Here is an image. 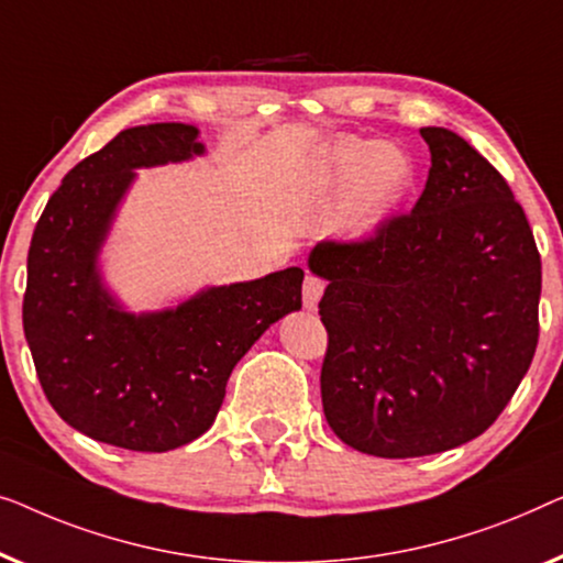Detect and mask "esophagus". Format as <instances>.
Masks as SVG:
<instances>
[{
	"label": "esophagus",
	"mask_w": 563,
	"mask_h": 563,
	"mask_svg": "<svg viewBox=\"0 0 563 563\" xmlns=\"http://www.w3.org/2000/svg\"><path fill=\"white\" fill-rule=\"evenodd\" d=\"M323 288H327V283L321 278H316V275H306L303 280V306L308 311H316V306H319V300L323 296Z\"/></svg>",
	"instance_id": "esophagus-1"
}]
</instances>
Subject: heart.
Returning <instances> with one entry per match:
<instances>
[{
  "label": "heart",
  "mask_w": 563,
  "mask_h": 563,
  "mask_svg": "<svg viewBox=\"0 0 563 563\" xmlns=\"http://www.w3.org/2000/svg\"><path fill=\"white\" fill-rule=\"evenodd\" d=\"M321 180L331 199H344V232L367 236L408 199L416 184V161L395 142L342 137L329 147Z\"/></svg>",
  "instance_id": "1"
}]
</instances>
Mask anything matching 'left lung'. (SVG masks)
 Wrapping results in <instances>:
<instances>
[{"instance_id":"1","label":"left lung","mask_w":563,"mask_h":563,"mask_svg":"<svg viewBox=\"0 0 563 563\" xmlns=\"http://www.w3.org/2000/svg\"><path fill=\"white\" fill-rule=\"evenodd\" d=\"M431 170L413 211L308 267L329 346L321 402L346 446L439 454L497 421L533 362L541 255L508 180L456 132L423 126Z\"/></svg>"}]
</instances>
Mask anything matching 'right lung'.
<instances>
[{
	"label": "right lung",
	"mask_w": 563,
	"mask_h": 563,
	"mask_svg": "<svg viewBox=\"0 0 563 563\" xmlns=\"http://www.w3.org/2000/svg\"><path fill=\"white\" fill-rule=\"evenodd\" d=\"M196 137L178 122L122 130L63 178L30 242L22 327L45 398L76 431L120 449L170 451L209 431L234 364L300 308V267L157 313H126L109 296L97 257L134 168L201 155Z\"/></svg>",
	"instance_id": "1"
}]
</instances>
